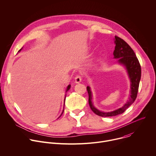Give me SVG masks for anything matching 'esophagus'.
<instances>
[{"label": "esophagus", "instance_id": "obj_1", "mask_svg": "<svg viewBox=\"0 0 156 156\" xmlns=\"http://www.w3.org/2000/svg\"><path fill=\"white\" fill-rule=\"evenodd\" d=\"M81 81H82V76L80 75H78L75 77V83H80Z\"/></svg>", "mask_w": 156, "mask_h": 156}]
</instances>
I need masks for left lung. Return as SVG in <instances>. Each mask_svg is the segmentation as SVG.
<instances>
[{
  "mask_svg": "<svg viewBox=\"0 0 156 156\" xmlns=\"http://www.w3.org/2000/svg\"><path fill=\"white\" fill-rule=\"evenodd\" d=\"M115 49L113 52L115 58H119V62L124 64L127 70L131 81L130 96L129 100L124 105L111 112H101L96 109L92 103V95L90 87H87V90L89 95V104L91 110L97 115L101 117H110L121 115L123 113L135 100L139 87L140 81L141 79V69L139 61L132 48L121 38L115 36Z\"/></svg>",
  "mask_w": 156,
  "mask_h": 156,
  "instance_id": "1",
  "label": "left lung"
}]
</instances>
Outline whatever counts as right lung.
Returning a JSON list of instances; mask_svg holds the SVG:
<instances>
[{
    "label": "right lung",
    "mask_w": 156,
    "mask_h": 156,
    "mask_svg": "<svg viewBox=\"0 0 156 156\" xmlns=\"http://www.w3.org/2000/svg\"><path fill=\"white\" fill-rule=\"evenodd\" d=\"M21 49H20V50H19V51H21ZM70 85H69V86H68V87H67V90H69L70 89ZM63 112H64V111H63ZM63 112H62V113H63Z\"/></svg>",
    "instance_id": "add662e5"
}]
</instances>
